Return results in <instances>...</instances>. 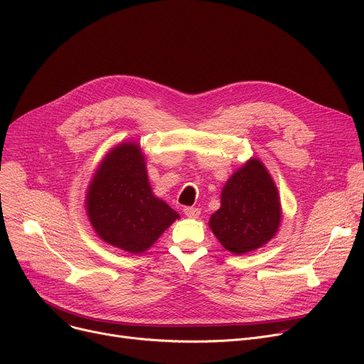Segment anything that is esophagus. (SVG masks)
Segmentation results:
<instances>
[{"label": "esophagus", "mask_w": 364, "mask_h": 364, "mask_svg": "<svg viewBox=\"0 0 364 364\" xmlns=\"http://www.w3.org/2000/svg\"><path fill=\"white\" fill-rule=\"evenodd\" d=\"M184 214L188 218H198L200 215V209L196 208V206H186L184 208Z\"/></svg>", "instance_id": "1"}]
</instances>
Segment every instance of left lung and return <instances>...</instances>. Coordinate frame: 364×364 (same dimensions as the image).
<instances>
[{
  "label": "left lung",
  "mask_w": 364,
  "mask_h": 364,
  "mask_svg": "<svg viewBox=\"0 0 364 364\" xmlns=\"http://www.w3.org/2000/svg\"><path fill=\"white\" fill-rule=\"evenodd\" d=\"M279 224L277 188L258 159L247 161L225 183L209 227L227 251L242 255L269 242Z\"/></svg>",
  "instance_id": "1"
}]
</instances>
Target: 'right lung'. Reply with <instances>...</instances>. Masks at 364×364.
<instances>
[{"mask_svg": "<svg viewBox=\"0 0 364 364\" xmlns=\"http://www.w3.org/2000/svg\"><path fill=\"white\" fill-rule=\"evenodd\" d=\"M87 211L109 245L141 254L180 215L151 193L144 158L134 143L114 147L88 187Z\"/></svg>", "mask_w": 364, "mask_h": 364, "instance_id": "1", "label": "right lung"}]
</instances>
